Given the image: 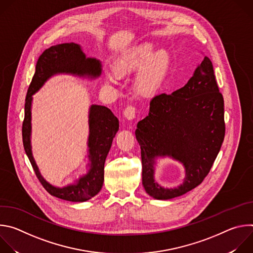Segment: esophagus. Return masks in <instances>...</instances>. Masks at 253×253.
Instances as JSON below:
<instances>
[{"label":"esophagus","instance_id":"1","mask_svg":"<svg viewBox=\"0 0 253 253\" xmlns=\"http://www.w3.org/2000/svg\"><path fill=\"white\" fill-rule=\"evenodd\" d=\"M135 115H136V109L135 107L133 106H128L125 111H124V117L127 119V120H133L135 118Z\"/></svg>","mask_w":253,"mask_h":253}]
</instances>
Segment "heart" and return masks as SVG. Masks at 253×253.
I'll list each match as a JSON object with an SVG mask.
<instances>
[{
	"label": "heart",
	"mask_w": 253,
	"mask_h": 253,
	"mask_svg": "<svg viewBox=\"0 0 253 253\" xmlns=\"http://www.w3.org/2000/svg\"><path fill=\"white\" fill-rule=\"evenodd\" d=\"M171 57L167 50L158 49L150 43H143L122 53L115 61V71L119 75L134 73V89L141 96H152L160 89L167 76ZM117 76L109 74L107 82L115 84Z\"/></svg>",
	"instance_id": "1"
}]
</instances>
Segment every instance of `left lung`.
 Returning a JSON list of instances; mask_svg holds the SVG:
<instances>
[{
	"mask_svg": "<svg viewBox=\"0 0 253 253\" xmlns=\"http://www.w3.org/2000/svg\"><path fill=\"white\" fill-rule=\"evenodd\" d=\"M135 135L141 147L142 184L151 197L172 199L203 181L225 135L224 101L208 57L184 87L150 101L149 114L138 122ZM165 157L185 167L186 178L177 188L165 189L155 181L156 160Z\"/></svg>",
	"mask_w": 253,
	"mask_h": 253,
	"instance_id": "left-lung-1",
	"label": "left lung"
}]
</instances>
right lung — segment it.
<instances>
[{"label":"right lung","mask_w":253,"mask_h":253,"mask_svg":"<svg viewBox=\"0 0 253 253\" xmlns=\"http://www.w3.org/2000/svg\"><path fill=\"white\" fill-rule=\"evenodd\" d=\"M102 65L96 58L86 57L82 47L76 43H65L45 50L36 64V71L29 86L25 102V118L22 134L26 154L44 188L53 196L72 202H84L99 193L104 182V164L113 138L119 130V120L105 106L91 105L88 123V170L74 183L57 187L41 175L32 153V102L37 93L53 76L67 74L80 78L96 79L101 76Z\"/></svg>","instance_id":"obj_1"}]
</instances>
